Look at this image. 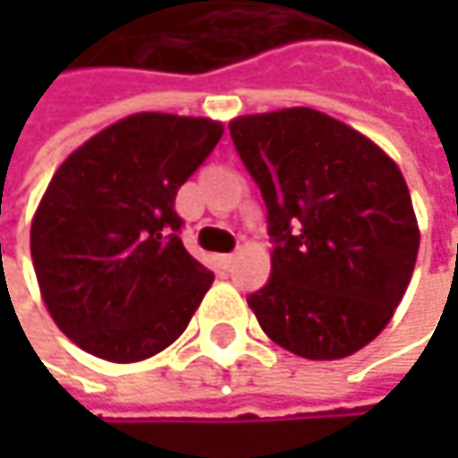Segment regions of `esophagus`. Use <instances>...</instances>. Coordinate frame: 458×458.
<instances>
[{
  "mask_svg": "<svg viewBox=\"0 0 458 458\" xmlns=\"http://www.w3.org/2000/svg\"><path fill=\"white\" fill-rule=\"evenodd\" d=\"M215 262H217V267L228 270L230 265H233V254H217V257H215Z\"/></svg>",
  "mask_w": 458,
  "mask_h": 458,
  "instance_id": "34e87169",
  "label": "esophagus"
}]
</instances>
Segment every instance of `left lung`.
<instances>
[{
    "instance_id": "obj_1",
    "label": "left lung",
    "mask_w": 458,
    "mask_h": 458,
    "mask_svg": "<svg viewBox=\"0 0 458 458\" xmlns=\"http://www.w3.org/2000/svg\"><path fill=\"white\" fill-rule=\"evenodd\" d=\"M228 127L276 241L273 276L249 308L300 358L358 352L390 323L416 265L403 172L377 142L316 108L238 116Z\"/></svg>"
}]
</instances>
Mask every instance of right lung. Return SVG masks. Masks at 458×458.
<instances>
[{
  "label": "right lung",
  "instance_id": "obj_1",
  "mask_svg": "<svg viewBox=\"0 0 458 458\" xmlns=\"http://www.w3.org/2000/svg\"><path fill=\"white\" fill-rule=\"evenodd\" d=\"M223 138V122L142 111L79 145L31 220V259L55 326L111 363L169 347L215 276L180 241V185Z\"/></svg>",
  "mask_w": 458,
  "mask_h": 458
}]
</instances>
